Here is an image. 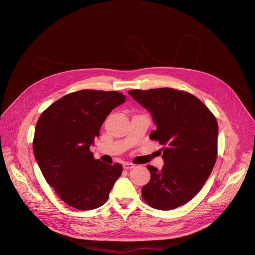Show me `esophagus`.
I'll list each match as a JSON object with an SVG mask.
<instances>
[{"label": "esophagus", "mask_w": 255, "mask_h": 255, "mask_svg": "<svg viewBox=\"0 0 255 255\" xmlns=\"http://www.w3.org/2000/svg\"><path fill=\"white\" fill-rule=\"evenodd\" d=\"M123 168L127 169V170H128V169L134 168V164H132V163H125V164H123Z\"/></svg>", "instance_id": "1"}]
</instances>
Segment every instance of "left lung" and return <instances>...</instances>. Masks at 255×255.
Listing matches in <instances>:
<instances>
[{
  "mask_svg": "<svg viewBox=\"0 0 255 255\" xmlns=\"http://www.w3.org/2000/svg\"><path fill=\"white\" fill-rule=\"evenodd\" d=\"M156 125L150 138L164 148L161 170L148 165L150 182L141 189L151 207L169 211L201 190L217 159L218 123L207 106L187 91L173 88L128 91Z\"/></svg>",
  "mask_w": 255,
  "mask_h": 255,
  "instance_id": "8db88e82",
  "label": "left lung"
}]
</instances>
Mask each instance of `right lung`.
<instances>
[{
	"label": "right lung",
	"mask_w": 255,
	"mask_h": 255,
	"mask_svg": "<svg viewBox=\"0 0 255 255\" xmlns=\"http://www.w3.org/2000/svg\"><path fill=\"white\" fill-rule=\"evenodd\" d=\"M125 101L118 91L83 89L51 104L37 121L35 158L45 181L76 210L103 205L122 173L121 164L95 159L90 145L107 116Z\"/></svg>",
	"instance_id": "add662e5"
}]
</instances>
